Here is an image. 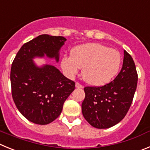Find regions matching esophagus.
<instances>
[{
  "mask_svg": "<svg viewBox=\"0 0 150 150\" xmlns=\"http://www.w3.org/2000/svg\"><path fill=\"white\" fill-rule=\"evenodd\" d=\"M75 87L77 88H83V85H81L80 83H78V82H76L75 83Z\"/></svg>",
  "mask_w": 150,
  "mask_h": 150,
  "instance_id": "obj_1",
  "label": "esophagus"
}]
</instances>
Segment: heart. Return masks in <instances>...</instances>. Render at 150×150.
I'll use <instances>...</instances> for the list:
<instances>
[{"label": "heart", "mask_w": 150, "mask_h": 150, "mask_svg": "<svg viewBox=\"0 0 150 150\" xmlns=\"http://www.w3.org/2000/svg\"><path fill=\"white\" fill-rule=\"evenodd\" d=\"M122 57L117 50L100 43H87L75 47L71 56L63 57L62 69L69 77L78 73L83 67L82 77L93 86L109 83L120 69Z\"/></svg>", "instance_id": "b5f03b06"}]
</instances>
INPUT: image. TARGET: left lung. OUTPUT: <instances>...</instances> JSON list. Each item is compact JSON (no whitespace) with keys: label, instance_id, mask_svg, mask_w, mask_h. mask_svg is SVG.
<instances>
[{"label":"left lung","instance_id":"obj_1","mask_svg":"<svg viewBox=\"0 0 150 150\" xmlns=\"http://www.w3.org/2000/svg\"><path fill=\"white\" fill-rule=\"evenodd\" d=\"M137 84L134 62L124 51L122 69L113 81L83 89L85 98L81 110L85 120L97 129H108L120 122L130 108Z\"/></svg>","mask_w":150,"mask_h":150}]
</instances>
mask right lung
Segmentation results:
<instances>
[{
	"mask_svg": "<svg viewBox=\"0 0 150 150\" xmlns=\"http://www.w3.org/2000/svg\"><path fill=\"white\" fill-rule=\"evenodd\" d=\"M66 40L63 36L40 35L21 46L12 63L13 101L20 113L33 123L47 125L56 120L64 102L75 90V82L56 67H37L33 61L35 57L45 54L58 62L59 51Z\"/></svg>",
	"mask_w": 150,
	"mask_h": 150,
	"instance_id": "1",
	"label": "right lung"
}]
</instances>
